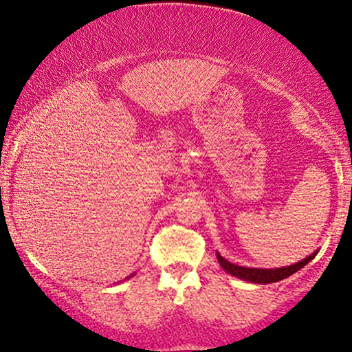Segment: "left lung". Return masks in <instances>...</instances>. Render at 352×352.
Here are the masks:
<instances>
[{
  "label": "left lung",
  "instance_id": "obj_1",
  "mask_svg": "<svg viewBox=\"0 0 352 352\" xmlns=\"http://www.w3.org/2000/svg\"><path fill=\"white\" fill-rule=\"evenodd\" d=\"M318 251L313 252L311 256H308L303 261H300L294 265H289V267H281V268H251V267H241V265H235L232 262H228L223 258L221 254L216 252L217 256V262L221 263V267L226 270L228 274L232 276H236L243 281L248 283H256V284H272V283H278L281 279L289 278L290 274L297 273L298 270H302L305 265L309 263L316 257Z\"/></svg>",
  "mask_w": 352,
  "mask_h": 352
}]
</instances>
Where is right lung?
<instances>
[{"mask_svg":"<svg viewBox=\"0 0 352 352\" xmlns=\"http://www.w3.org/2000/svg\"><path fill=\"white\" fill-rule=\"evenodd\" d=\"M131 276H133V274H131ZM131 276H129V278H131Z\"/></svg>","mask_w":352,"mask_h":352,"instance_id":"add662e5","label":"right lung"}]
</instances>
